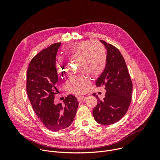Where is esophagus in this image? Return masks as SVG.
Here are the masks:
<instances>
[{
    "mask_svg": "<svg viewBox=\"0 0 160 160\" xmlns=\"http://www.w3.org/2000/svg\"><path fill=\"white\" fill-rule=\"evenodd\" d=\"M77 99H78V102H83V101H85L86 100V97L82 96H78V97L77 98Z\"/></svg>",
    "mask_w": 160,
    "mask_h": 160,
    "instance_id": "34e87169",
    "label": "esophagus"
}]
</instances>
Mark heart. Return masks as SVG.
Wrapping results in <instances>:
<instances>
[{"label": "heart", "mask_w": 160, "mask_h": 160, "mask_svg": "<svg viewBox=\"0 0 160 160\" xmlns=\"http://www.w3.org/2000/svg\"><path fill=\"white\" fill-rule=\"evenodd\" d=\"M62 56L68 61H77V71L80 73L70 77L67 87L72 92L82 94L90 83V78L99 77L104 72L107 54L104 45L98 41H78L68 43L62 48ZM66 61L60 58L56 63L59 77L65 74Z\"/></svg>", "instance_id": "1"}]
</instances>
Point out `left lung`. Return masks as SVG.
Masks as SVG:
<instances>
[{
	"label": "left lung",
	"mask_w": 160,
	"mask_h": 160,
	"mask_svg": "<svg viewBox=\"0 0 160 160\" xmlns=\"http://www.w3.org/2000/svg\"><path fill=\"white\" fill-rule=\"evenodd\" d=\"M107 49V62L104 72L96 81L97 87H104L105 97L100 99L95 93L98 104L93 116L99 124L111 125L120 120L131 102L132 82L125 59L114 45L101 40Z\"/></svg>",
	"instance_id": "left-lung-1"
}]
</instances>
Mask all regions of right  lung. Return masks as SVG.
I'll list each match as a JSON object with an SVG mask.
<instances>
[{
	"label": "right lung",
	"instance_id": "obj_1",
	"mask_svg": "<svg viewBox=\"0 0 160 160\" xmlns=\"http://www.w3.org/2000/svg\"><path fill=\"white\" fill-rule=\"evenodd\" d=\"M61 43H55L37 54L30 61L27 70V91L32 108L43 125L51 131L64 130L75 118L78 102L68 95L64 104H55L58 73L56 57Z\"/></svg>",
	"mask_w": 160,
	"mask_h": 160
}]
</instances>
